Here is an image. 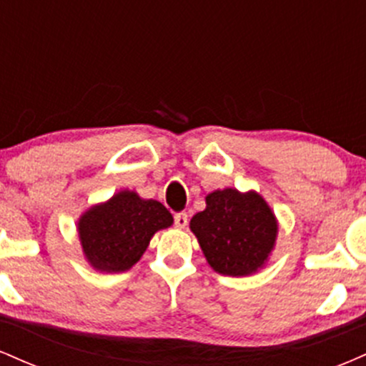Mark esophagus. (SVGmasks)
I'll return each instance as SVG.
<instances>
[{
	"label": "esophagus",
	"mask_w": 366,
	"mask_h": 366,
	"mask_svg": "<svg viewBox=\"0 0 366 366\" xmlns=\"http://www.w3.org/2000/svg\"><path fill=\"white\" fill-rule=\"evenodd\" d=\"M187 213H184V212H180V213H175V217H174V222H175V225L179 227V229H184V227L187 225Z\"/></svg>",
	"instance_id": "esophagus-1"
}]
</instances>
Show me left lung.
<instances>
[{"mask_svg": "<svg viewBox=\"0 0 366 366\" xmlns=\"http://www.w3.org/2000/svg\"><path fill=\"white\" fill-rule=\"evenodd\" d=\"M191 230L213 270L222 275H251L270 256L277 218L258 192L227 187L207 196V208L191 218Z\"/></svg>", "mask_w": 366, "mask_h": 366, "instance_id": "1", "label": "left lung"}]
</instances>
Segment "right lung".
Here are the masks:
<instances>
[{
	"instance_id": "right-lung-1",
	"label": "right lung",
	"mask_w": 366,
	"mask_h": 366,
	"mask_svg": "<svg viewBox=\"0 0 366 366\" xmlns=\"http://www.w3.org/2000/svg\"><path fill=\"white\" fill-rule=\"evenodd\" d=\"M174 224L159 201L142 199L134 191L117 192L79 218L84 256L99 272H125L144 254L151 237Z\"/></svg>"
}]
</instances>
